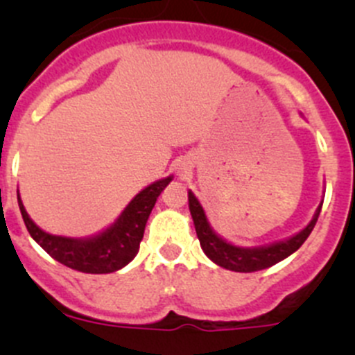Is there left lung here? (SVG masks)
<instances>
[{"instance_id": "left-lung-1", "label": "left lung", "mask_w": 355, "mask_h": 355, "mask_svg": "<svg viewBox=\"0 0 355 355\" xmlns=\"http://www.w3.org/2000/svg\"><path fill=\"white\" fill-rule=\"evenodd\" d=\"M321 204L316 209V214H314V218L311 220V223L307 225L304 230H300L299 234L290 237L288 241L278 242V244L268 247H257V249H244V247L228 244V242H225L223 239L218 237V235L211 230L202 206H200L199 200L196 199V196L189 191V209H191L196 234H198V239L204 254H206L213 263H216L218 266L227 268V270L232 271H241V273L266 270V268L280 263L282 259H285L290 254L295 252V250L306 242V239L309 237L311 232H313L314 225H316L318 221V216H320L321 213Z\"/></svg>"}]
</instances>
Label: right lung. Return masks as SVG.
Listing matches in <instances>:
<instances>
[{
    "instance_id": "1",
    "label": "right lung",
    "mask_w": 355,
    "mask_h": 355,
    "mask_svg": "<svg viewBox=\"0 0 355 355\" xmlns=\"http://www.w3.org/2000/svg\"><path fill=\"white\" fill-rule=\"evenodd\" d=\"M170 182L171 177L163 178L139 192L125 207L116 223L92 239H68L46 234L28 218L20 196L17 198L28 234L53 259L82 273L101 275L113 273L134 259L135 254L139 252L146 223L155 207L157 196Z\"/></svg>"
}]
</instances>
